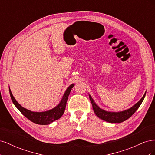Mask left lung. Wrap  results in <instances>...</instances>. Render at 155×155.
<instances>
[{"instance_id":"obj_1","label":"left lung","mask_w":155,"mask_h":155,"mask_svg":"<svg viewBox=\"0 0 155 155\" xmlns=\"http://www.w3.org/2000/svg\"><path fill=\"white\" fill-rule=\"evenodd\" d=\"M145 94L146 93H145V94L142 97V99L140 100L137 104H136L133 107L130 108L129 109H127L122 112H107L103 109H101L100 108L95 104L94 101H93L92 98L90 95H89V98H90V100L91 101L93 110L94 111L97 117H99L100 118H101L103 120L107 121V122L121 123L129 119L130 117L132 116L136 111H137V110L138 109L139 107L142 103L144 97L145 96Z\"/></svg>"}]
</instances>
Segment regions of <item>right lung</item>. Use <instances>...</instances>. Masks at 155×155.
Here are the masks:
<instances>
[{"instance_id":"add662e5","label":"right lung","mask_w":155,"mask_h":155,"mask_svg":"<svg viewBox=\"0 0 155 155\" xmlns=\"http://www.w3.org/2000/svg\"><path fill=\"white\" fill-rule=\"evenodd\" d=\"M74 86V84H72L71 85L68 87L67 90L65 92L60 104L57 107H55L54 109L50 110L43 112H31L29 110L26 109L25 108L22 107V106H21L20 104H18V102L15 100V98H14L10 88H9V91H10V94L13 104L15 105V107L18 109V110H19L26 118L32 121V122L37 124L48 125L51 122H53L54 121L58 120L63 114L65 110V107H66L68 96Z\"/></svg>"}]
</instances>
